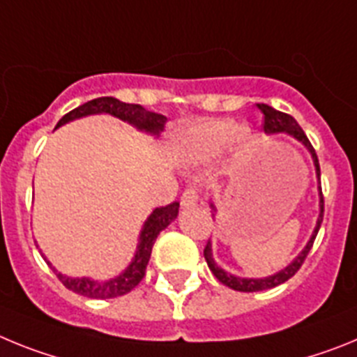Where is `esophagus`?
I'll return each mask as SVG.
<instances>
[{"mask_svg": "<svg viewBox=\"0 0 357 357\" xmlns=\"http://www.w3.org/2000/svg\"><path fill=\"white\" fill-rule=\"evenodd\" d=\"M199 201V190L196 187L185 188L181 194V206H194Z\"/></svg>", "mask_w": 357, "mask_h": 357, "instance_id": "obj_1", "label": "esophagus"}]
</instances>
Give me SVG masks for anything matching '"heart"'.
<instances>
[{
	"instance_id": "1",
	"label": "heart",
	"mask_w": 357,
	"mask_h": 357,
	"mask_svg": "<svg viewBox=\"0 0 357 357\" xmlns=\"http://www.w3.org/2000/svg\"><path fill=\"white\" fill-rule=\"evenodd\" d=\"M238 151L248 147V131L238 129L231 120H210V122L196 123L179 132L176 147L179 156L190 163L208 161L221 154L228 144L234 140Z\"/></svg>"
}]
</instances>
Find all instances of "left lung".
<instances>
[{
	"instance_id": "8db88e82",
	"label": "left lung",
	"mask_w": 357,
	"mask_h": 357,
	"mask_svg": "<svg viewBox=\"0 0 357 357\" xmlns=\"http://www.w3.org/2000/svg\"><path fill=\"white\" fill-rule=\"evenodd\" d=\"M259 109L262 111V114H264V131L266 132H287V135L294 136L296 140L302 142V144L309 149V153L312 154V160H314L316 176H318V179H320V163H318L316 151H314V147L311 145V142H309L307 136H305V132H303L302 127L296 123V120H294L291 114L273 109L271 105H268V104H259ZM320 194H321V187H320ZM320 203H321L320 204V217H318V222H316V228H314V231H312L311 241L307 243V246L303 248V252L300 253V255L296 257V259H294L286 269H282V271L277 273V275H271V277H266V278L234 277V275L226 273L225 269H221L219 266L215 264V262H213L212 246H210V243H206V246H204V259H206V264H208L210 271L213 273V277L221 282V284H225V286L231 287V289H235V291H243V293H255V291L271 289V287H277V286H280V284H284V282L289 280L294 273L302 268L303 260L307 259L309 252H311V248H312V243H314L316 235H318V230H320L321 221H324V196H321Z\"/></svg>"
}]
</instances>
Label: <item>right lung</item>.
<instances>
[{
	"instance_id": "obj_1",
	"label": "right lung",
	"mask_w": 357,
	"mask_h": 357,
	"mask_svg": "<svg viewBox=\"0 0 357 357\" xmlns=\"http://www.w3.org/2000/svg\"><path fill=\"white\" fill-rule=\"evenodd\" d=\"M95 113H109L116 119L123 120V122H129L132 126H136L142 131L153 132L158 135L160 131H163V126H165L167 119L163 114L151 113V111H145L142 105L138 104H126V102H120L119 98L113 97H100L93 98V100L86 102V104L79 105L73 111L66 113L63 119L59 120L57 127L63 126V123L70 122V120L80 119V116H86V114H95ZM179 203H170L167 206H161L156 208L151 217L144 225V230L140 235V244H138V250H136V255L132 259V262L129 264V268L116 278H111L107 282H95L89 280V278H70L64 277L61 273L55 271L57 278L64 284V287H68L70 291L77 294H82V296H89V298H116V296H122L127 294L131 289H135L138 284L142 282V278L145 277V269H147L149 259H151V252H153L154 241L160 235L161 230H165L170 222L174 221L178 217ZM50 264V262H48ZM52 266V264H50Z\"/></svg>"
}]
</instances>
